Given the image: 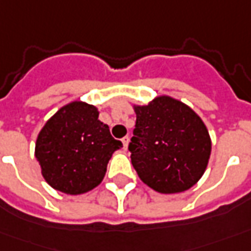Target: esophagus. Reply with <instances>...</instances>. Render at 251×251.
Returning a JSON list of instances; mask_svg holds the SVG:
<instances>
[{
	"label": "esophagus",
	"mask_w": 251,
	"mask_h": 251,
	"mask_svg": "<svg viewBox=\"0 0 251 251\" xmlns=\"http://www.w3.org/2000/svg\"><path fill=\"white\" fill-rule=\"evenodd\" d=\"M123 142V146H124V150H127V148H128V142H129V138L128 136H124L122 139Z\"/></svg>",
	"instance_id": "esophagus-1"
}]
</instances>
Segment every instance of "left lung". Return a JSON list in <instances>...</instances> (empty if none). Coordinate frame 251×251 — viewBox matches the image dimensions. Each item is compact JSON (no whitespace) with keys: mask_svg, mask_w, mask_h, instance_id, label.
<instances>
[{"mask_svg":"<svg viewBox=\"0 0 251 251\" xmlns=\"http://www.w3.org/2000/svg\"><path fill=\"white\" fill-rule=\"evenodd\" d=\"M136 123L128 150L141 180L161 194L183 193L208 167L212 141L202 119L172 97L134 105Z\"/></svg>","mask_w":251,"mask_h":251,"instance_id":"left-lung-1","label":"left lung"}]
</instances>
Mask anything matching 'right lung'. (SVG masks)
I'll return each mask as SVG.
<instances>
[{"instance_id":"add662e5","label":"right lung","mask_w":251,"mask_h":251,"mask_svg":"<svg viewBox=\"0 0 251 251\" xmlns=\"http://www.w3.org/2000/svg\"><path fill=\"white\" fill-rule=\"evenodd\" d=\"M94 105L74 101L45 123L35 143V157L45 180L70 195L96 188L106 174L112 154L123 148L98 120Z\"/></svg>"}]
</instances>
